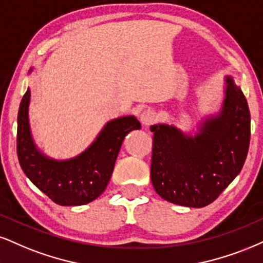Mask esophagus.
I'll list each match as a JSON object with an SVG mask.
<instances>
[{"label": "esophagus", "mask_w": 263, "mask_h": 263, "mask_svg": "<svg viewBox=\"0 0 263 263\" xmlns=\"http://www.w3.org/2000/svg\"><path fill=\"white\" fill-rule=\"evenodd\" d=\"M156 112L152 111V109H145V111L141 112L140 115V122L142 125H150L151 123L156 121Z\"/></svg>", "instance_id": "34e87169"}]
</instances>
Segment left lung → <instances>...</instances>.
Returning a JSON list of instances; mask_svg holds the SVG:
<instances>
[{
  "label": "left lung",
  "mask_w": 263,
  "mask_h": 263,
  "mask_svg": "<svg viewBox=\"0 0 263 263\" xmlns=\"http://www.w3.org/2000/svg\"><path fill=\"white\" fill-rule=\"evenodd\" d=\"M150 130L156 193L168 202L199 209L213 202L240 173L250 144V111L240 86L226 76L221 108L202 117L196 132L166 123Z\"/></svg>",
  "instance_id": "obj_1"
}]
</instances>
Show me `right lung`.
<instances>
[{"instance_id":"1","label":"right lung","mask_w":263,"mask_h":263,"mask_svg":"<svg viewBox=\"0 0 263 263\" xmlns=\"http://www.w3.org/2000/svg\"><path fill=\"white\" fill-rule=\"evenodd\" d=\"M30 96L28 87L18 112L17 155L25 176L61 206H80L96 200L111 179L125 135L140 129V122L135 116L108 121L83 152L67 160H56L42 152L32 138L29 122Z\"/></svg>"}]
</instances>
